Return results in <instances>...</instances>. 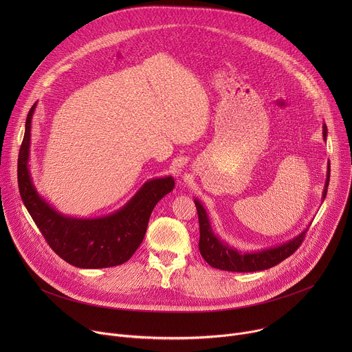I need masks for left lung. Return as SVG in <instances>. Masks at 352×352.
<instances>
[{"instance_id": "8db88e82", "label": "left lung", "mask_w": 352, "mask_h": 352, "mask_svg": "<svg viewBox=\"0 0 352 352\" xmlns=\"http://www.w3.org/2000/svg\"><path fill=\"white\" fill-rule=\"evenodd\" d=\"M323 139H327V126L323 124ZM330 181V163H327V174H326V182L324 189L322 193V204L327 193V186ZM197 217H199V250L204 259L214 269L227 270V272H239V273H248V272H259L270 269L280 262H283L285 258L292 255L295 250L302 243L305 234L309 228V226L300 231L296 236L283 242L277 243L270 248H265L261 250H241L235 246H231L228 242H224L213 230L209 213L206 212L205 206L200 204L197 197L193 199Z\"/></svg>"}]
</instances>
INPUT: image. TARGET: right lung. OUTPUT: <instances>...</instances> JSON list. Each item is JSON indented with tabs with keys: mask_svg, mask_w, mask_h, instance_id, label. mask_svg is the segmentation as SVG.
I'll return each instance as SVG.
<instances>
[{
	"mask_svg": "<svg viewBox=\"0 0 352 352\" xmlns=\"http://www.w3.org/2000/svg\"><path fill=\"white\" fill-rule=\"evenodd\" d=\"M30 109L18 159V185L23 205L54 252L72 266L103 269L125 263L142 243L155 206L174 189L171 175L146 181L128 202L114 213L78 219L63 214L37 192L30 174Z\"/></svg>",
	"mask_w": 352,
	"mask_h": 352,
	"instance_id": "1",
	"label": "right lung"
}]
</instances>
